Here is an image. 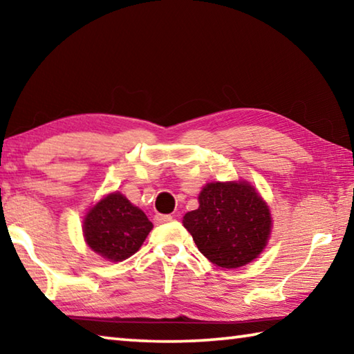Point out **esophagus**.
Listing matches in <instances>:
<instances>
[{"instance_id": "1", "label": "esophagus", "mask_w": 354, "mask_h": 354, "mask_svg": "<svg viewBox=\"0 0 354 354\" xmlns=\"http://www.w3.org/2000/svg\"><path fill=\"white\" fill-rule=\"evenodd\" d=\"M173 217L171 215H167V214H158V215H154V223H158V225H160V223H167V221H170Z\"/></svg>"}]
</instances>
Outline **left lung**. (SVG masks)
Instances as JSON below:
<instances>
[{"label":"left lung","mask_w":354,"mask_h":354,"mask_svg":"<svg viewBox=\"0 0 354 354\" xmlns=\"http://www.w3.org/2000/svg\"><path fill=\"white\" fill-rule=\"evenodd\" d=\"M200 207L183 217L196 247L221 268L242 267L261 254L270 234V211L247 183H211Z\"/></svg>","instance_id":"1"}]
</instances>
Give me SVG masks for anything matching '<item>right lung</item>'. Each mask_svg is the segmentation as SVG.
<instances>
[{
  "instance_id": "right-lung-1",
  "label": "right lung",
  "mask_w": 354,
  "mask_h": 354,
  "mask_svg": "<svg viewBox=\"0 0 354 354\" xmlns=\"http://www.w3.org/2000/svg\"><path fill=\"white\" fill-rule=\"evenodd\" d=\"M153 223L122 194H111L84 220V237L93 251L111 261H123L142 247Z\"/></svg>"
}]
</instances>
